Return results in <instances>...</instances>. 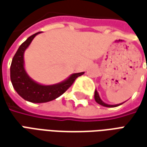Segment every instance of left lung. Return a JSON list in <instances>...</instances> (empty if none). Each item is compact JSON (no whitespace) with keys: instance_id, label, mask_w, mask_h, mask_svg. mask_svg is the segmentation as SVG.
I'll return each mask as SVG.
<instances>
[{"instance_id":"obj_1","label":"left lung","mask_w":147,"mask_h":147,"mask_svg":"<svg viewBox=\"0 0 147 147\" xmlns=\"http://www.w3.org/2000/svg\"><path fill=\"white\" fill-rule=\"evenodd\" d=\"M94 99H95V101L97 103H98L99 105H103V106H105V107H109V108H113V107H117V106H119V105H122L123 103H120V104H117V105H109V104H106L105 102L102 101L101 98H100V96H99L98 93V91L95 90V92H94Z\"/></svg>"}]
</instances>
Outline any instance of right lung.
Listing matches in <instances>:
<instances>
[{
  "label": "right lung",
  "mask_w": 147,
  "mask_h": 147,
  "mask_svg": "<svg viewBox=\"0 0 147 147\" xmlns=\"http://www.w3.org/2000/svg\"><path fill=\"white\" fill-rule=\"evenodd\" d=\"M40 33L38 32L30 36L19 47L10 67L11 81L16 91L24 100L33 103H44L57 98L71 86L76 78L84 74H71L64 81L53 85H42L32 80L24 67V52L34 37Z\"/></svg>",
  "instance_id": "1"
}]
</instances>
